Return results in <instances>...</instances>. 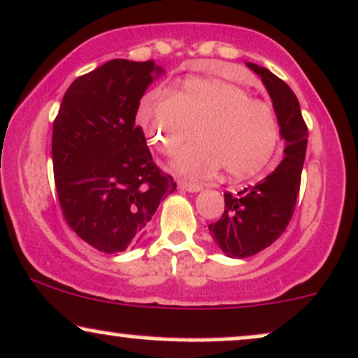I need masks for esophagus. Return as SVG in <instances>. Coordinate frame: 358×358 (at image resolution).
Returning a JSON list of instances; mask_svg holds the SVG:
<instances>
[{"label":"esophagus","instance_id":"34e87169","mask_svg":"<svg viewBox=\"0 0 358 358\" xmlns=\"http://www.w3.org/2000/svg\"><path fill=\"white\" fill-rule=\"evenodd\" d=\"M178 187L182 188V190L188 192V193H198L201 192V185H196V183H188V182H180Z\"/></svg>","mask_w":358,"mask_h":358}]
</instances>
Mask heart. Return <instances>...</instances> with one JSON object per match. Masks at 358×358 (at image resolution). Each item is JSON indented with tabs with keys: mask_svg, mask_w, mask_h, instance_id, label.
<instances>
[{
	"mask_svg": "<svg viewBox=\"0 0 358 358\" xmlns=\"http://www.w3.org/2000/svg\"><path fill=\"white\" fill-rule=\"evenodd\" d=\"M136 122L171 168L190 180L208 178L222 165L230 176H248L264 168L278 143V122L268 101L250 96L242 86L220 78L185 80L170 94L148 93L136 110Z\"/></svg>",
	"mask_w": 358,
	"mask_h": 358,
	"instance_id": "obj_1",
	"label": "heart"
}]
</instances>
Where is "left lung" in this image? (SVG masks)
I'll return each mask as SVG.
<instances>
[{
  "label": "left lung",
  "mask_w": 358,
  "mask_h": 358,
  "mask_svg": "<svg viewBox=\"0 0 358 358\" xmlns=\"http://www.w3.org/2000/svg\"><path fill=\"white\" fill-rule=\"evenodd\" d=\"M247 66L260 76L272 98L285 148L283 160L262 182L243 188L238 195L225 193V212L217 223L208 225L213 242L230 258L255 255L285 231L299 196L308 136L300 103L290 86L264 66Z\"/></svg>",
  "instance_id": "1"
}]
</instances>
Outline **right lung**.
Returning <instances> with one entry per match:
<instances>
[{"instance_id":"right-lung-1","label":"right lung","mask_w":358,"mask_h":358,"mask_svg":"<svg viewBox=\"0 0 358 358\" xmlns=\"http://www.w3.org/2000/svg\"><path fill=\"white\" fill-rule=\"evenodd\" d=\"M153 62L111 59L64 93L53 123V170L63 217L103 253L138 243L162 198L176 190L153 163L136 110L163 75Z\"/></svg>"}]
</instances>
